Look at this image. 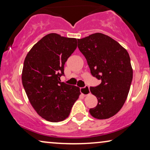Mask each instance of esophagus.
Wrapping results in <instances>:
<instances>
[{
  "label": "esophagus",
  "instance_id": "esophagus-1",
  "mask_svg": "<svg viewBox=\"0 0 150 150\" xmlns=\"http://www.w3.org/2000/svg\"><path fill=\"white\" fill-rule=\"evenodd\" d=\"M80 90H81V93L84 96H87L90 93L89 87L88 86H85V87H82Z\"/></svg>",
  "mask_w": 150,
  "mask_h": 150
}]
</instances>
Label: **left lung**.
Masks as SVG:
<instances>
[{
  "label": "left lung",
  "instance_id": "1",
  "mask_svg": "<svg viewBox=\"0 0 150 150\" xmlns=\"http://www.w3.org/2000/svg\"><path fill=\"white\" fill-rule=\"evenodd\" d=\"M78 48L85 56L91 74L101 83L90 87L98 104L90 108L92 117L106 120L120 111L128 97L133 71L124 47L110 37L96 33L78 40Z\"/></svg>",
  "mask_w": 150,
  "mask_h": 150
}]
</instances>
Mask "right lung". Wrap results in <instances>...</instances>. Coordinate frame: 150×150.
<instances>
[{
  "mask_svg": "<svg viewBox=\"0 0 150 150\" xmlns=\"http://www.w3.org/2000/svg\"><path fill=\"white\" fill-rule=\"evenodd\" d=\"M77 47V40L50 33L37 42L24 59L22 85L39 115L50 122L65 120L79 99L80 88L61 83L64 65Z\"/></svg>",
  "mask_w": 150,
  "mask_h": 150,
  "instance_id": "obj_1",
  "label": "right lung"
}]
</instances>
